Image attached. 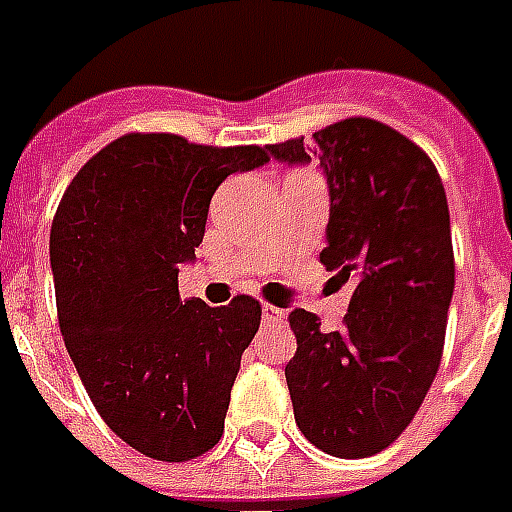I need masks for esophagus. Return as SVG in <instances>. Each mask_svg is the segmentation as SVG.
<instances>
[{
	"label": "esophagus",
	"mask_w": 512,
	"mask_h": 512,
	"mask_svg": "<svg viewBox=\"0 0 512 512\" xmlns=\"http://www.w3.org/2000/svg\"><path fill=\"white\" fill-rule=\"evenodd\" d=\"M261 318H264V324H272V321H280V318H283V310L275 305H264L261 307Z\"/></svg>",
	"instance_id": "obj_1"
}]
</instances>
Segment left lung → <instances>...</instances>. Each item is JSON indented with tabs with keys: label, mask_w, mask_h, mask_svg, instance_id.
Masks as SVG:
<instances>
[{
	"label": "left lung",
	"mask_w": 512,
	"mask_h": 512,
	"mask_svg": "<svg viewBox=\"0 0 512 512\" xmlns=\"http://www.w3.org/2000/svg\"><path fill=\"white\" fill-rule=\"evenodd\" d=\"M313 140L332 197L321 264L353 280V297L340 332H321L307 310L288 315L297 353L286 383L315 448L364 459L405 432L440 370L456 275L451 215L432 159L397 129L356 115ZM267 151L310 161L305 137Z\"/></svg>",
	"instance_id": "obj_1"
}]
</instances>
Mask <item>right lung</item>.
<instances>
[{
	"label": "right lung",
	"instance_id": "add662e5",
	"mask_svg": "<svg viewBox=\"0 0 512 512\" xmlns=\"http://www.w3.org/2000/svg\"><path fill=\"white\" fill-rule=\"evenodd\" d=\"M270 161L261 145L118 137L80 167L51 226L56 310L88 397L126 445L191 461L224 434L242 351L259 332L248 294L180 299V264L205 237L215 188Z\"/></svg>",
	"mask_w": 512,
	"mask_h": 512
}]
</instances>
